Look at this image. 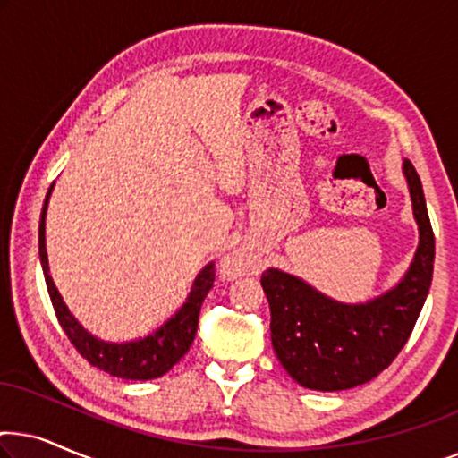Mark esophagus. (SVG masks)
<instances>
[{
    "mask_svg": "<svg viewBox=\"0 0 458 458\" xmlns=\"http://www.w3.org/2000/svg\"><path fill=\"white\" fill-rule=\"evenodd\" d=\"M225 267H227L229 273L240 275L250 267V262L243 254H231V256H227V260H225Z\"/></svg>",
    "mask_w": 458,
    "mask_h": 458,
    "instance_id": "34e87169",
    "label": "esophagus"
}]
</instances>
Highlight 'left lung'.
<instances>
[{
  "instance_id": "left-lung-1",
  "label": "left lung",
  "mask_w": 458,
  "mask_h": 458,
  "mask_svg": "<svg viewBox=\"0 0 458 458\" xmlns=\"http://www.w3.org/2000/svg\"><path fill=\"white\" fill-rule=\"evenodd\" d=\"M404 177L419 223V248L394 290L367 304H340L279 268L262 273L273 350L292 379L309 390L337 392L367 384L392 365L412 334L431 285L436 240L411 160H404Z\"/></svg>"
}]
</instances>
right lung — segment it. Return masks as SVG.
Returning <instances> with one entry per match:
<instances>
[{
    "label": "right lung",
    "instance_id": "obj_1",
    "mask_svg": "<svg viewBox=\"0 0 458 458\" xmlns=\"http://www.w3.org/2000/svg\"><path fill=\"white\" fill-rule=\"evenodd\" d=\"M49 193H52V187H49L46 204H43L41 212L39 256L55 317H58L68 340H71L72 346L77 348V352L83 356L87 362H91L93 367L102 369L106 373L114 375V377L137 381L162 377V375L171 371V369L183 359L187 350L191 346L193 337H196L199 309H202L206 293H208L212 281H215V265L210 262V265H206L202 268V273L196 277V284H193L191 293L183 304V309H181L165 327L156 331L154 335L127 344H106L102 340H98V337H93L91 334H87V331L81 327L77 318L68 312L64 302H62L60 293L55 290L52 277H49L46 252V210Z\"/></svg>",
    "mask_w": 458,
    "mask_h": 458
}]
</instances>
